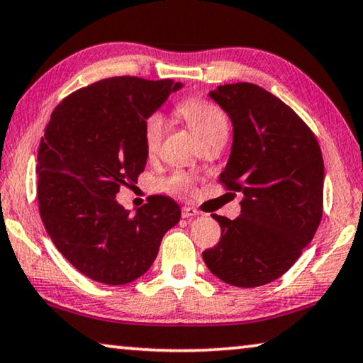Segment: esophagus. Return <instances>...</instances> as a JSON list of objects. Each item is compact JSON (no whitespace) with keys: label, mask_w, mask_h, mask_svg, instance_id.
<instances>
[{"label":"esophagus","mask_w":363,"mask_h":363,"mask_svg":"<svg viewBox=\"0 0 363 363\" xmlns=\"http://www.w3.org/2000/svg\"><path fill=\"white\" fill-rule=\"evenodd\" d=\"M182 216H183V219H191V217L199 216V211L191 208V206H185V208L182 209Z\"/></svg>","instance_id":"esophagus-1"}]
</instances>
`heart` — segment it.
<instances>
[{"label": "heart", "mask_w": 363, "mask_h": 363, "mask_svg": "<svg viewBox=\"0 0 363 363\" xmlns=\"http://www.w3.org/2000/svg\"><path fill=\"white\" fill-rule=\"evenodd\" d=\"M177 113L191 126L199 143L216 135V133L227 131L225 113L217 105L208 102L201 97H186L177 105ZM164 116L160 113H150L143 125V143L144 149L149 155L157 152L164 136ZM167 186L170 189H191L193 178L185 172H175L169 180Z\"/></svg>", "instance_id": "b5f03b06"}]
</instances>
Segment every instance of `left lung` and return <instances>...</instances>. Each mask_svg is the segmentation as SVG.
Wrapping results in <instances>:
<instances>
[{
    "instance_id": "obj_1",
    "label": "left lung",
    "mask_w": 363,
    "mask_h": 363,
    "mask_svg": "<svg viewBox=\"0 0 363 363\" xmlns=\"http://www.w3.org/2000/svg\"><path fill=\"white\" fill-rule=\"evenodd\" d=\"M209 97L233 126L220 183L243 199L233 220L213 214L222 233L204 263L230 286H264L291 269L321 222L320 144L289 105L252 82L219 86Z\"/></svg>"
}]
</instances>
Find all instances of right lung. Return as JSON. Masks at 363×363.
Instances as JSON below:
<instances>
[{"mask_svg": "<svg viewBox=\"0 0 363 363\" xmlns=\"http://www.w3.org/2000/svg\"><path fill=\"white\" fill-rule=\"evenodd\" d=\"M182 82L108 77L53 110L37 154V198L55 247L92 281L121 286L141 277L182 211L152 196L131 214L115 199L138 183L147 152L143 125Z\"/></svg>", "mask_w": 363, "mask_h": 363, "instance_id": "right-lung-1", "label": "right lung"}]
</instances>
